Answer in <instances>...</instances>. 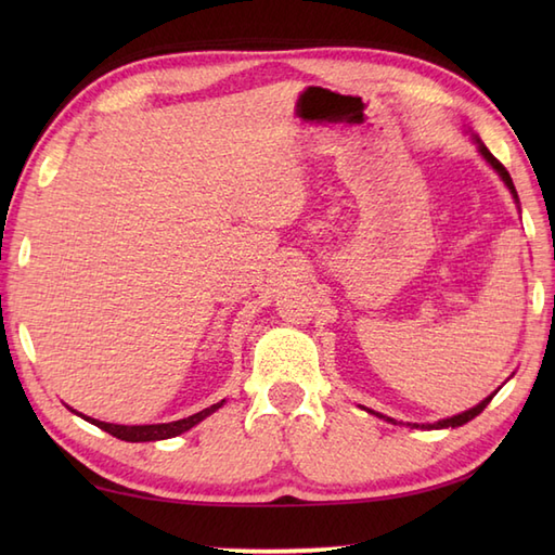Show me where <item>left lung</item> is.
<instances>
[{
    "mask_svg": "<svg viewBox=\"0 0 555 555\" xmlns=\"http://www.w3.org/2000/svg\"><path fill=\"white\" fill-rule=\"evenodd\" d=\"M473 140H475V143H477V150H479V155L481 157H485L487 159V164H489V167L493 169V171H496L499 176H501V181L505 183V185H508V191H511V195H513V199H515V205H517V209H520V197H517V191H515V185H513V179H511V173L508 171H505V167H503V164L496 159V157H493L491 155V152L487 150V145L485 143H481V140L477 138V135H473ZM499 393V388H496V391H493L491 396H487L485 400H481V403H477L475 408H469V410H465V412H460V415H453V417H446V420H439V422H434V424H410V427L412 429H455V427H463V424L465 422H469V420H475L477 415H479V412L481 410H485L489 403H491V398L493 396H496ZM374 415H379V412H374ZM382 420H386V422H393V424H398L396 420H391V417H384V415H379Z\"/></svg>",
    "mask_w": 555,
    "mask_h": 555,
    "instance_id": "1",
    "label": "left lung"
}]
</instances>
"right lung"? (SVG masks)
<instances>
[{
    "instance_id": "right-lung-1",
    "label": "right lung",
    "mask_w": 555,
    "mask_h": 555,
    "mask_svg": "<svg viewBox=\"0 0 555 555\" xmlns=\"http://www.w3.org/2000/svg\"><path fill=\"white\" fill-rule=\"evenodd\" d=\"M223 403H227V400H221V403L209 405V408H205V410L195 412V415H191V417H183V420H176V422H164V424H133V427H128V424L100 422V420H92V417H88V415H80V412L70 410V408H68V410H70V412H76V415H78V417H82L86 422L95 424V427H100L102 431H107V434L116 436V439L138 443V441H162V439H173V436H179V434H183V431H188V429H193L195 424H199V422H203L205 417H209L211 412H217Z\"/></svg>"
}]
</instances>
